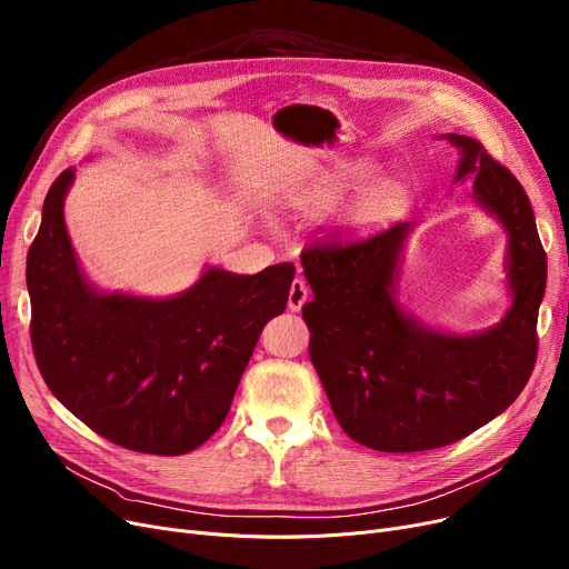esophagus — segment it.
Segmentation results:
<instances>
[{
	"label": "esophagus",
	"mask_w": 569,
	"mask_h": 569,
	"mask_svg": "<svg viewBox=\"0 0 569 569\" xmlns=\"http://www.w3.org/2000/svg\"><path fill=\"white\" fill-rule=\"evenodd\" d=\"M309 300V288L302 279H295L290 286V295H288V309L290 311H302V307Z\"/></svg>",
	"instance_id": "esophagus-1"
}]
</instances>
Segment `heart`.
I'll use <instances>...</instances> for the list:
<instances>
[{
  "label": "heart",
  "instance_id": "heart-1",
  "mask_svg": "<svg viewBox=\"0 0 569 569\" xmlns=\"http://www.w3.org/2000/svg\"><path fill=\"white\" fill-rule=\"evenodd\" d=\"M378 172V166L371 159H352L348 163H341L332 170L322 172L316 182L309 187H302L290 196V202L309 214H322L337 204L348 191L355 187L365 184ZM408 204V187L401 179L387 177L380 182L371 184L367 191L357 196V200L350 204L346 228L350 232L365 234L371 230H378L395 221Z\"/></svg>",
  "mask_w": 569,
  "mask_h": 569
}]
</instances>
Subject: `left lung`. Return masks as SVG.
<instances>
[{"label":"left lung","mask_w":569,"mask_h":569,"mask_svg":"<svg viewBox=\"0 0 569 569\" xmlns=\"http://www.w3.org/2000/svg\"><path fill=\"white\" fill-rule=\"evenodd\" d=\"M438 138L461 154L455 184L475 182V204L505 230L510 307L500 322L461 335L401 305V260L417 223L302 253L313 290L302 309L311 362L341 429L378 452H422L470 436L515 403L535 367L547 253L530 200L480 142L457 133Z\"/></svg>","instance_id":"obj_1"}]
</instances>
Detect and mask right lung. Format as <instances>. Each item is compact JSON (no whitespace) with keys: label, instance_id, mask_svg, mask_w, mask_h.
Masks as SVG:
<instances>
[{"label":"right lung","instance_id":"add662e5","mask_svg":"<svg viewBox=\"0 0 569 569\" xmlns=\"http://www.w3.org/2000/svg\"><path fill=\"white\" fill-rule=\"evenodd\" d=\"M76 168L50 187L27 253L32 346L54 399L127 450L177 457L226 420L262 327L283 313L292 264L234 274L204 264L187 290H103L82 272L64 221Z\"/></svg>","mask_w":569,"mask_h":569}]
</instances>
